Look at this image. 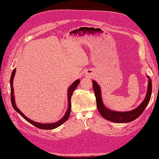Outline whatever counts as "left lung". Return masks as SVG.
<instances>
[{"mask_svg":"<svg viewBox=\"0 0 159 159\" xmlns=\"http://www.w3.org/2000/svg\"><path fill=\"white\" fill-rule=\"evenodd\" d=\"M148 78V87L147 91L146 93L145 98L142 102V103L139 105L137 107L129 111H116L110 109H108L103 103L102 97V91L99 84L96 82L95 80H93V88L95 92V95L96 98V103H97V107L99 113L105 119L109 121L119 123H129L134 121V119L138 118L148 104L150 101L152 93V81L150 77L147 76Z\"/></svg>","mask_w":159,"mask_h":159,"instance_id":"1","label":"left lung"}]
</instances>
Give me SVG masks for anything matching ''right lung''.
<instances>
[{"label": "right lung", "instance_id": "1", "mask_svg": "<svg viewBox=\"0 0 159 159\" xmlns=\"http://www.w3.org/2000/svg\"><path fill=\"white\" fill-rule=\"evenodd\" d=\"M15 72H16V68L13 70L12 73L11 74L10 85H11V103L12 105L13 108L15 109L16 112H18L19 114H20L21 116L25 120H26L28 122H29L30 123L33 125H34L36 127L41 129H45V130L54 129L58 127L59 126L61 125V124H63L64 122H66L67 121V119H68V117L70 116V112H71V95H72V94H73V92L74 91V90L76 88L77 86H78V84H80V80H76L75 81H74L68 88V109H67V111H66L65 115H64V117H62L61 119H60L59 121H57L55 123H41L34 121H32V120L30 119L29 118H28L26 116H25V115L20 111V109H19L17 107L16 103H15V98H14V88H13V80H14V75H15Z\"/></svg>", "mask_w": 159, "mask_h": 159}]
</instances>
